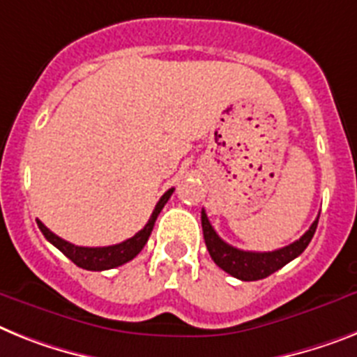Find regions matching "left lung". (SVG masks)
I'll return each instance as SVG.
<instances>
[{
    "instance_id": "1",
    "label": "left lung",
    "mask_w": 357,
    "mask_h": 357,
    "mask_svg": "<svg viewBox=\"0 0 357 357\" xmlns=\"http://www.w3.org/2000/svg\"><path fill=\"white\" fill-rule=\"evenodd\" d=\"M317 221H319V215L310 225V229L294 243L278 248V250H272V252H252V250H239L232 245L225 243L223 239L215 234V230L212 229L205 211H202L203 238H205L208 254H211V257L220 268H223L225 272H229L230 275H234L241 281L263 280L266 275L280 271L281 266H285L292 259H296L310 243V239H312L314 232L317 229Z\"/></svg>"
}]
</instances>
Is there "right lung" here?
Returning a JSON list of instances; mask_svg holds the SVG:
<instances>
[{
	"instance_id": "obj_1",
	"label": "right lung",
	"mask_w": 357,
	"mask_h": 357,
	"mask_svg": "<svg viewBox=\"0 0 357 357\" xmlns=\"http://www.w3.org/2000/svg\"><path fill=\"white\" fill-rule=\"evenodd\" d=\"M172 192L174 188H169L161 196V199L155 205L154 212H152L149 223L136 236L125 239V241H121L118 245H110V247H77V245L68 243V241L61 239L59 236L54 234V232H50L40 220L36 221H38V227H40L45 238L49 239L54 247L59 248L77 266H82L85 271H109V268H114V266H119L123 263L130 261V259H134L137 254L142 252V248L145 247V243L149 241V236H151L152 229H154L158 215L163 211L165 203L169 202V197L172 196Z\"/></svg>"
}]
</instances>
